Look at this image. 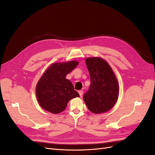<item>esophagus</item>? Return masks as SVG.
Instances as JSON below:
<instances>
[{
	"label": "esophagus",
	"mask_w": 155,
	"mask_h": 155,
	"mask_svg": "<svg viewBox=\"0 0 155 155\" xmlns=\"http://www.w3.org/2000/svg\"><path fill=\"white\" fill-rule=\"evenodd\" d=\"M83 93H84L83 91H82V90H80V91H78V94H79V95H80V96H82V95H83Z\"/></svg>",
	"instance_id": "1"
}]
</instances>
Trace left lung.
<instances>
[{"label": "left lung", "instance_id": "left-lung-1", "mask_svg": "<svg viewBox=\"0 0 155 155\" xmlns=\"http://www.w3.org/2000/svg\"><path fill=\"white\" fill-rule=\"evenodd\" d=\"M85 62L91 84L84 101L92 113L106 112L118 99L119 86L116 76L109 64L100 57L87 58Z\"/></svg>", "mask_w": 155, "mask_h": 155}]
</instances>
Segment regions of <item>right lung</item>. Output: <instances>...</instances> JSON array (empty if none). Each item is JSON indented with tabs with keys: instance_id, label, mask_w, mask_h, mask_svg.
<instances>
[{
	"instance_id": "obj_1",
	"label": "right lung",
	"mask_w": 155,
	"mask_h": 155,
	"mask_svg": "<svg viewBox=\"0 0 155 155\" xmlns=\"http://www.w3.org/2000/svg\"><path fill=\"white\" fill-rule=\"evenodd\" d=\"M78 64L77 61L54 63L46 70L36 87V98L43 109L52 114L60 113L71 99L80 97L66 78Z\"/></svg>"
}]
</instances>
